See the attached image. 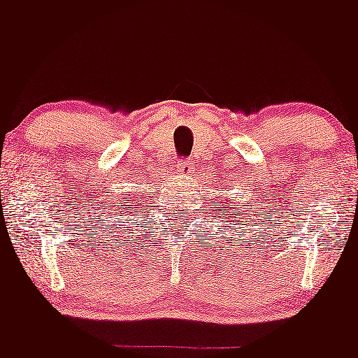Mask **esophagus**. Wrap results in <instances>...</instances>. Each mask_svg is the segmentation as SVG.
<instances>
[{
  "label": "esophagus",
  "mask_w": 358,
  "mask_h": 358,
  "mask_svg": "<svg viewBox=\"0 0 358 358\" xmlns=\"http://www.w3.org/2000/svg\"><path fill=\"white\" fill-rule=\"evenodd\" d=\"M176 169L179 176H192V172H194V161L188 159V157L186 159H179L176 164Z\"/></svg>",
  "instance_id": "1"
}]
</instances>
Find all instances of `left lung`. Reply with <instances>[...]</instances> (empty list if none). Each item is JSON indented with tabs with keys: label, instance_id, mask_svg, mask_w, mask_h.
<instances>
[{
	"label": "left lung",
	"instance_id": "obj_1",
	"mask_svg": "<svg viewBox=\"0 0 358 358\" xmlns=\"http://www.w3.org/2000/svg\"><path fill=\"white\" fill-rule=\"evenodd\" d=\"M226 195H227V194H226ZM231 206H233L234 208H231ZM220 206H222V204H220ZM224 206H227V208H229V210H224V211H215V215H218V217H220V215H222V217H226L227 213H231V215H235V217H233V218H238L240 215H242V211H240L238 208L235 206V204H224ZM224 222H226V220H224ZM231 222H233V220H231ZM231 229H233V227H231ZM229 242H231V240H229Z\"/></svg>",
	"mask_w": 358,
	"mask_h": 358
}]
</instances>
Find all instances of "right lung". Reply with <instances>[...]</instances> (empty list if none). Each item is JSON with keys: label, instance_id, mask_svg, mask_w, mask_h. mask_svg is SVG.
I'll use <instances>...</instances> for the list:
<instances>
[{"label": "right lung", "instance_id": "right-lung-1", "mask_svg": "<svg viewBox=\"0 0 358 358\" xmlns=\"http://www.w3.org/2000/svg\"><path fill=\"white\" fill-rule=\"evenodd\" d=\"M122 204H125V202H122ZM110 215H113V213H110Z\"/></svg>", "mask_w": 358, "mask_h": 358}]
</instances>
